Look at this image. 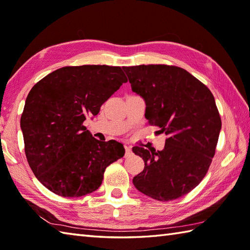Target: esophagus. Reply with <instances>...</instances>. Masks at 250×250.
Here are the masks:
<instances>
[{
    "instance_id": "obj_1",
    "label": "esophagus",
    "mask_w": 250,
    "mask_h": 250,
    "mask_svg": "<svg viewBox=\"0 0 250 250\" xmlns=\"http://www.w3.org/2000/svg\"><path fill=\"white\" fill-rule=\"evenodd\" d=\"M125 157H129L132 155V148L129 145H125Z\"/></svg>"
}]
</instances>
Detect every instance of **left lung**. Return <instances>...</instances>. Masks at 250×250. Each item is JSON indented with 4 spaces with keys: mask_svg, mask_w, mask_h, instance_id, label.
<instances>
[{
    "mask_svg": "<svg viewBox=\"0 0 250 250\" xmlns=\"http://www.w3.org/2000/svg\"><path fill=\"white\" fill-rule=\"evenodd\" d=\"M132 91L145 101V118L167 139L162 150L133 147L145 167L135 188L158 201L189 193L204 178L215 155L221 119L214 95L182 67L149 64L122 67Z\"/></svg>",
    "mask_w": 250,
    "mask_h": 250,
    "instance_id": "obj_1",
    "label": "left lung"
}]
</instances>
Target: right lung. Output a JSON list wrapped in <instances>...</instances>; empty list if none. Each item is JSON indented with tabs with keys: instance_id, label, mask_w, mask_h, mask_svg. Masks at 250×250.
Wrapping results in <instances>:
<instances>
[{
	"instance_id": "obj_1",
	"label": "right lung",
	"mask_w": 250,
	"mask_h": 250,
	"mask_svg": "<svg viewBox=\"0 0 250 250\" xmlns=\"http://www.w3.org/2000/svg\"><path fill=\"white\" fill-rule=\"evenodd\" d=\"M126 82L120 66H65L31 89L20 119L24 151L35 177L51 192L91 193L105 168L125 156L124 145L94 139L83 124Z\"/></svg>"
}]
</instances>
